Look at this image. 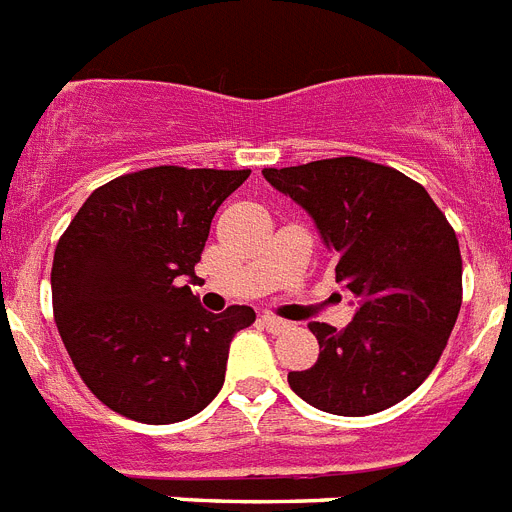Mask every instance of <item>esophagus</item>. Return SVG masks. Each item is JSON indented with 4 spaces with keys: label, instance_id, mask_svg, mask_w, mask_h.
<instances>
[{
    "label": "esophagus",
    "instance_id": "1",
    "mask_svg": "<svg viewBox=\"0 0 512 512\" xmlns=\"http://www.w3.org/2000/svg\"><path fill=\"white\" fill-rule=\"evenodd\" d=\"M260 322H263L270 333H283V330L291 328V322L281 320V317H276V315H263V317H260Z\"/></svg>",
    "mask_w": 512,
    "mask_h": 512
}]
</instances>
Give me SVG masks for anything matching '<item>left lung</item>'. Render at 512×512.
Segmentation results:
<instances>
[{"instance_id":"8db88e82","label":"left lung","mask_w":512,"mask_h":512,"mask_svg":"<svg viewBox=\"0 0 512 512\" xmlns=\"http://www.w3.org/2000/svg\"><path fill=\"white\" fill-rule=\"evenodd\" d=\"M336 249V281L359 309L343 330L312 322L320 356L289 372L299 398L338 416L385 411L440 362L463 302L453 226L422 184L356 156L263 169Z\"/></svg>"}]
</instances>
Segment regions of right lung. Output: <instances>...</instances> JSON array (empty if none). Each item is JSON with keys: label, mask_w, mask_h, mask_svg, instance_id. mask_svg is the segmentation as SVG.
I'll list each match as a JSON object with an SVG mask.
<instances>
[{"label": "right lung", "mask_w": 512, "mask_h": 512, "mask_svg": "<svg viewBox=\"0 0 512 512\" xmlns=\"http://www.w3.org/2000/svg\"><path fill=\"white\" fill-rule=\"evenodd\" d=\"M249 169L153 166L117 176L59 236L51 304L64 349L88 390L143 424L203 411L226 375L231 338L252 307L205 312L195 281L210 221Z\"/></svg>", "instance_id": "right-lung-1"}]
</instances>
